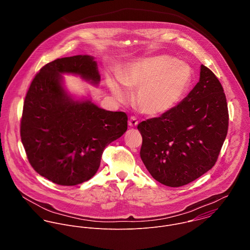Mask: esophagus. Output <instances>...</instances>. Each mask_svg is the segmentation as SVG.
Instances as JSON below:
<instances>
[{
    "mask_svg": "<svg viewBox=\"0 0 250 250\" xmlns=\"http://www.w3.org/2000/svg\"><path fill=\"white\" fill-rule=\"evenodd\" d=\"M128 124H129V126H130L131 128H134V127H136V126L139 124V122H138L137 118L133 116V117H131V118L129 119V121H128Z\"/></svg>",
    "mask_w": 250,
    "mask_h": 250,
    "instance_id": "1",
    "label": "esophagus"
}]
</instances>
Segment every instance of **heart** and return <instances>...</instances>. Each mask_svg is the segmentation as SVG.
Segmentation results:
<instances>
[{
	"mask_svg": "<svg viewBox=\"0 0 250 250\" xmlns=\"http://www.w3.org/2000/svg\"><path fill=\"white\" fill-rule=\"evenodd\" d=\"M107 78V85L120 103H127L135 89L134 104L143 113L158 116L168 112L182 99L189 84L191 72L188 65L165 55L139 59Z\"/></svg>",
	"mask_w": 250,
	"mask_h": 250,
	"instance_id": "1",
	"label": "heart"
}]
</instances>
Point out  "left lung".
Returning <instances> with one entry per match:
<instances>
[{
	"mask_svg": "<svg viewBox=\"0 0 250 250\" xmlns=\"http://www.w3.org/2000/svg\"><path fill=\"white\" fill-rule=\"evenodd\" d=\"M223 87L208 67L176 107L143 121L141 158L152 177L167 187L185 186L215 164L228 131Z\"/></svg>",
	"mask_w": 250,
	"mask_h": 250,
	"instance_id": "left-lung-1",
	"label": "left lung"
}]
</instances>
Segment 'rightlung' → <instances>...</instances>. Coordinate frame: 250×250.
Segmentation results:
<instances>
[{
    "mask_svg": "<svg viewBox=\"0 0 250 250\" xmlns=\"http://www.w3.org/2000/svg\"><path fill=\"white\" fill-rule=\"evenodd\" d=\"M79 75L98 84L93 57L78 55L44 65L27 92L20 125L28 160L38 174L61 186H75L94 176L104 149L127 130V114L75 100L62 74Z\"/></svg>",
    "mask_w": 250,
    "mask_h": 250,
    "instance_id": "add662e5",
    "label": "right lung"
}]
</instances>
